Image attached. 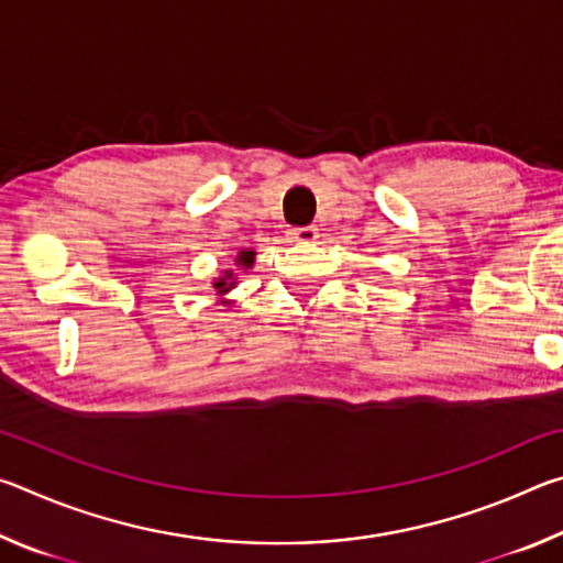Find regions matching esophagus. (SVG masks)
<instances>
[{"label": "esophagus", "instance_id": "obj_1", "mask_svg": "<svg viewBox=\"0 0 563 563\" xmlns=\"http://www.w3.org/2000/svg\"><path fill=\"white\" fill-rule=\"evenodd\" d=\"M290 238L298 243H312L318 238V228L316 225H300V228H292Z\"/></svg>", "mask_w": 563, "mask_h": 563}]
</instances>
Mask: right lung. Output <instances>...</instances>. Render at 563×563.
<instances>
[{"mask_svg":"<svg viewBox=\"0 0 563 563\" xmlns=\"http://www.w3.org/2000/svg\"><path fill=\"white\" fill-rule=\"evenodd\" d=\"M253 258H255V253L253 251H241V255H238V265H253ZM233 273H225V278H221L216 283V288H218V292H225V290H231L233 288Z\"/></svg>","mask_w":563,"mask_h":563,"instance_id":"add662e5","label":"right lung"}]
</instances>
